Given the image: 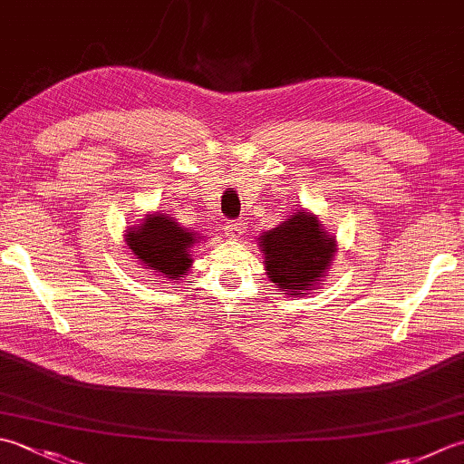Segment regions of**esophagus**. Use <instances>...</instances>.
Returning <instances> with one entry per match:
<instances>
[{
  "instance_id": "obj_1",
  "label": "esophagus",
  "mask_w": 464,
  "mask_h": 464,
  "mask_svg": "<svg viewBox=\"0 0 464 464\" xmlns=\"http://www.w3.org/2000/svg\"><path fill=\"white\" fill-rule=\"evenodd\" d=\"M243 233H245V223H241V221H231V223L225 225V235L231 241L241 239Z\"/></svg>"
}]
</instances>
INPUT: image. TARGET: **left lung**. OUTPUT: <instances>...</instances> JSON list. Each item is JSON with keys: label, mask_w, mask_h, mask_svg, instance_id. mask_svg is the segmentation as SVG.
I'll use <instances>...</instances> for the list:
<instances>
[{"label": "left lung", "mask_w": 464, "mask_h": 464, "mask_svg": "<svg viewBox=\"0 0 464 464\" xmlns=\"http://www.w3.org/2000/svg\"><path fill=\"white\" fill-rule=\"evenodd\" d=\"M259 247L266 253L269 279L289 295H302L299 292L322 281L334 257L335 239L325 235L314 215L295 213L261 235Z\"/></svg>", "instance_id": "left-lung-1"}]
</instances>
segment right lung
<instances>
[{"label":"right lung","mask_w":464,"mask_h":464,"mask_svg":"<svg viewBox=\"0 0 464 464\" xmlns=\"http://www.w3.org/2000/svg\"><path fill=\"white\" fill-rule=\"evenodd\" d=\"M197 241V233L183 229L169 215H147L139 229H130L126 235V243L136 259L167 279L188 274Z\"/></svg>","instance_id":"add662e5"}]
</instances>
